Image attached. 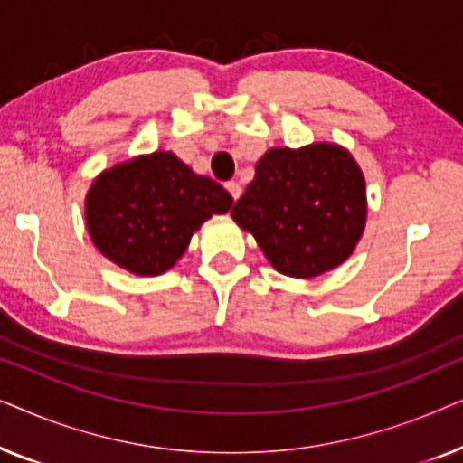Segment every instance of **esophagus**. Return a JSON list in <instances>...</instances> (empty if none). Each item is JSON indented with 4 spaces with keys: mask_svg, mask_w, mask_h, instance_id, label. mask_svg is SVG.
I'll list each match as a JSON object with an SVG mask.
<instances>
[{
    "mask_svg": "<svg viewBox=\"0 0 463 463\" xmlns=\"http://www.w3.org/2000/svg\"><path fill=\"white\" fill-rule=\"evenodd\" d=\"M225 189H227V192H230V195H232L233 200H238L240 195H242V185H240V183H236V181L225 183Z\"/></svg>",
    "mask_w": 463,
    "mask_h": 463,
    "instance_id": "1",
    "label": "esophagus"
}]
</instances>
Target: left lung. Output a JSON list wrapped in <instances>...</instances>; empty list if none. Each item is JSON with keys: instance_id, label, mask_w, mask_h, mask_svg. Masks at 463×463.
<instances>
[{"instance_id": "left-lung-1", "label": "left lung", "mask_w": 463, "mask_h": 463, "mask_svg": "<svg viewBox=\"0 0 463 463\" xmlns=\"http://www.w3.org/2000/svg\"><path fill=\"white\" fill-rule=\"evenodd\" d=\"M232 217L280 274L320 276L344 263L363 236V170L333 143L274 147L257 162Z\"/></svg>"}]
</instances>
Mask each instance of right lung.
<instances>
[{
    "mask_svg": "<svg viewBox=\"0 0 463 463\" xmlns=\"http://www.w3.org/2000/svg\"><path fill=\"white\" fill-rule=\"evenodd\" d=\"M233 198L170 151L103 170L88 189L86 225L97 249L137 276H157L187 250L200 225Z\"/></svg>",
    "mask_w": 463,
    "mask_h": 463,
    "instance_id": "obj_1",
    "label": "right lung"
}]
</instances>
